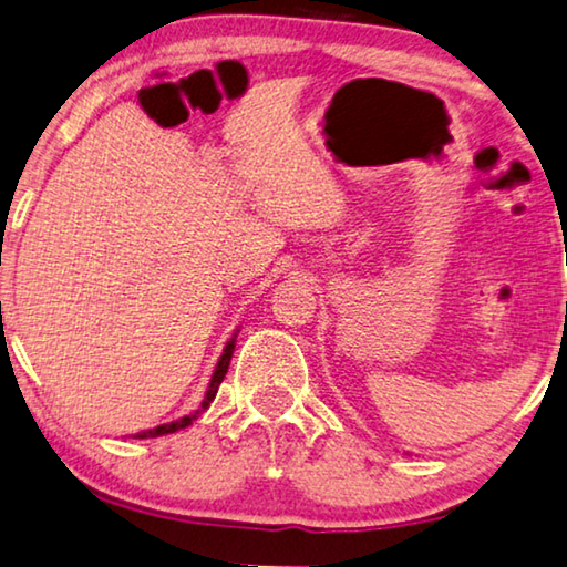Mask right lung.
Listing matches in <instances>:
<instances>
[{"label": "right lung", "mask_w": 567, "mask_h": 567, "mask_svg": "<svg viewBox=\"0 0 567 567\" xmlns=\"http://www.w3.org/2000/svg\"><path fill=\"white\" fill-rule=\"evenodd\" d=\"M235 346H237V332H235V336L229 338V343L224 346V353L219 355V363H217V368H214L212 381H209V389H206V396H204V401H202V406H199V409H196L194 413H188V416H184V419L171 421V424H161V426H156V429H148V431H141V434H133V439H156V436H164V434H174V431H178V429H186L188 424H192L194 419H199V413L209 409V403L214 401V396H217L219 383L224 381V375H227V368H229V361H231V353H235Z\"/></svg>", "instance_id": "add662e5"}]
</instances>
